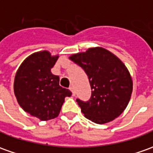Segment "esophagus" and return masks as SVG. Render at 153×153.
<instances>
[{
  "label": "esophagus",
  "mask_w": 153,
  "mask_h": 153,
  "mask_svg": "<svg viewBox=\"0 0 153 153\" xmlns=\"http://www.w3.org/2000/svg\"><path fill=\"white\" fill-rule=\"evenodd\" d=\"M69 89H70L71 91L72 92V96H73V97H75V96H76V92H75L74 88H73L72 87H69Z\"/></svg>",
  "instance_id": "obj_1"
}]
</instances>
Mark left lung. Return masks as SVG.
Wrapping results in <instances>:
<instances>
[{
  "instance_id": "8db88e82",
  "label": "left lung",
  "mask_w": 153,
  "mask_h": 153,
  "mask_svg": "<svg viewBox=\"0 0 153 153\" xmlns=\"http://www.w3.org/2000/svg\"><path fill=\"white\" fill-rule=\"evenodd\" d=\"M69 59L82 68L90 82V99H76L85 117L103 124L122 114L132 92V81L125 65L102 47L90 48Z\"/></svg>"
}]
</instances>
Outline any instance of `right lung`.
Masks as SVG:
<instances>
[{
	"label": "right lung",
	"instance_id": "obj_1",
	"mask_svg": "<svg viewBox=\"0 0 153 153\" xmlns=\"http://www.w3.org/2000/svg\"><path fill=\"white\" fill-rule=\"evenodd\" d=\"M58 56L46 51L30 55L16 74L14 91L19 105L31 116L47 121L58 116L66 97L71 91L59 85L58 76L51 73Z\"/></svg>",
	"mask_w": 153,
	"mask_h": 153
}]
</instances>
